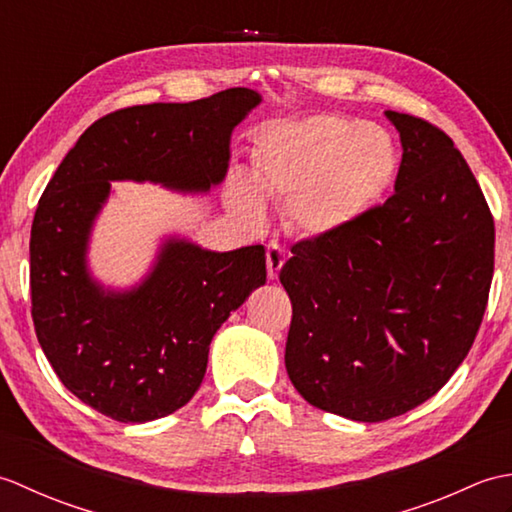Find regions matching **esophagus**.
Instances as JSON below:
<instances>
[{"instance_id": "obj_1", "label": "esophagus", "mask_w": 512, "mask_h": 512, "mask_svg": "<svg viewBox=\"0 0 512 512\" xmlns=\"http://www.w3.org/2000/svg\"><path fill=\"white\" fill-rule=\"evenodd\" d=\"M286 264V253L277 244H270L266 250V266H268V277L277 279L279 270Z\"/></svg>"}]
</instances>
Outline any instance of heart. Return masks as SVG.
<instances>
[{"instance_id": "1", "label": "heart", "mask_w": 512, "mask_h": 512, "mask_svg": "<svg viewBox=\"0 0 512 512\" xmlns=\"http://www.w3.org/2000/svg\"><path fill=\"white\" fill-rule=\"evenodd\" d=\"M398 171L400 151L385 127L317 114L266 129L253 147L250 178L231 176L226 198L248 215H262L266 198L286 200L297 233L330 237L372 215Z\"/></svg>"}]
</instances>
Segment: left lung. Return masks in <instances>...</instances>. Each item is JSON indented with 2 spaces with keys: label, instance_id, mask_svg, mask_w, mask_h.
Instances as JSON below:
<instances>
[{
  "label": "left lung",
  "instance_id": "8db88e82",
  "mask_svg": "<svg viewBox=\"0 0 512 512\" xmlns=\"http://www.w3.org/2000/svg\"><path fill=\"white\" fill-rule=\"evenodd\" d=\"M385 116L402 145L396 193L350 231L292 246L279 273L292 385L358 422L402 416L447 385L480 330L495 262L493 215L453 140Z\"/></svg>",
  "mask_w": 512,
  "mask_h": 512
}]
</instances>
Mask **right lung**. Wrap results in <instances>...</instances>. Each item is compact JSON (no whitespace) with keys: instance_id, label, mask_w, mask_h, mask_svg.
<instances>
[{"instance_id":"right-lung-1","label":"right lung","mask_w":512,"mask_h":512,"mask_svg":"<svg viewBox=\"0 0 512 512\" xmlns=\"http://www.w3.org/2000/svg\"><path fill=\"white\" fill-rule=\"evenodd\" d=\"M262 94L231 88L151 103L85 129L43 191L30 231L32 321L65 389L118 422H149L198 391L220 325L266 284L264 246L228 253L165 237L140 284L105 288L88 266L112 182L209 193L228 171L233 129Z\"/></svg>"}]
</instances>
